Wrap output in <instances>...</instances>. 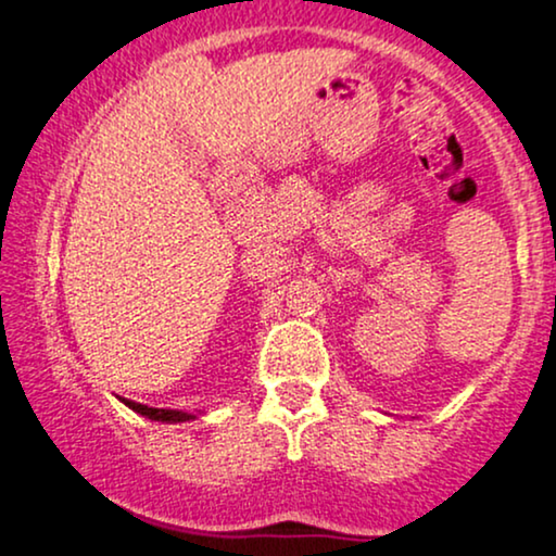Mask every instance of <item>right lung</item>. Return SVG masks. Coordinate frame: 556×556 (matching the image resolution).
<instances>
[{"label": "right lung", "instance_id": "obj_1", "mask_svg": "<svg viewBox=\"0 0 556 556\" xmlns=\"http://www.w3.org/2000/svg\"><path fill=\"white\" fill-rule=\"evenodd\" d=\"M126 406H129L131 412L142 414V417L152 419V422H168V425H176V422H191V419H197V414L191 412H178V409H152V406H144V404H137V401H129V399H122Z\"/></svg>", "mask_w": 556, "mask_h": 556}]
</instances>
